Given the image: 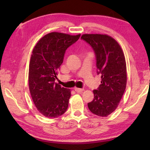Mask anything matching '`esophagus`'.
Wrapping results in <instances>:
<instances>
[{
    "mask_svg": "<svg viewBox=\"0 0 150 150\" xmlns=\"http://www.w3.org/2000/svg\"><path fill=\"white\" fill-rule=\"evenodd\" d=\"M75 91L76 92H78V93H81L82 91H84V89L83 88H75Z\"/></svg>",
    "mask_w": 150,
    "mask_h": 150,
    "instance_id": "1",
    "label": "esophagus"
}]
</instances>
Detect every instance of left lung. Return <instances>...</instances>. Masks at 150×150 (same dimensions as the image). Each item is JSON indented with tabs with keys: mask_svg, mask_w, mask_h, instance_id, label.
I'll use <instances>...</instances> for the list:
<instances>
[{
	"mask_svg": "<svg viewBox=\"0 0 150 150\" xmlns=\"http://www.w3.org/2000/svg\"><path fill=\"white\" fill-rule=\"evenodd\" d=\"M81 39L93 48L101 84L93 91L94 98L88 106L92 113L107 117L116 110L125 91L127 74L125 57L117 41L107 35L84 34Z\"/></svg>",
	"mask_w": 150,
	"mask_h": 150,
	"instance_id": "obj_1",
	"label": "left lung"
}]
</instances>
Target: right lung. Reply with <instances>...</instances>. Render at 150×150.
Here are the masks:
<instances>
[{"instance_id": "add662e5", "label": "right lung", "mask_w": 150, "mask_h": 150, "mask_svg": "<svg viewBox=\"0 0 150 150\" xmlns=\"http://www.w3.org/2000/svg\"><path fill=\"white\" fill-rule=\"evenodd\" d=\"M52 32L44 35L34 47L29 66V88L38 111L47 118H57L68 109L71 91L57 84L58 69L66 50L80 38Z\"/></svg>"}]
</instances>
